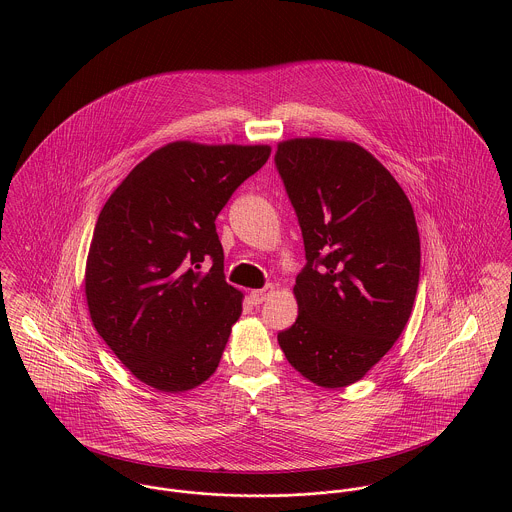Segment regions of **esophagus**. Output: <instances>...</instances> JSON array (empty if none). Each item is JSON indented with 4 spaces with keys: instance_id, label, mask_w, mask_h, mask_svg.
Returning a JSON list of instances; mask_svg holds the SVG:
<instances>
[{
    "instance_id": "1",
    "label": "esophagus",
    "mask_w": 512,
    "mask_h": 512,
    "mask_svg": "<svg viewBox=\"0 0 512 512\" xmlns=\"http://www.w3.org/2000/svg\"><path fill=\"white\" fill-rule=\"evenodd\" d=\"M276 292V288L274 286H266V288H262V290H254V292H250V299H252V303L254 305H260L262 301H266L272 293Z\"/></svg>"
}]
</instances>
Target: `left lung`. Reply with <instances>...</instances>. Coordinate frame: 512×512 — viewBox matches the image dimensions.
<instances>
[{"instance_id":"8db88e82","label":"left lung","mask_w":512,"mask_h":512,"mask_svg":"<svg viewBox=\"0 0 512 512\" xmlns=\"http://www.w3.org/2000/svg\"><path fill=\"white\" fill-rule=\"evenodd\" d=\"M276 165L303 234L288 363L323 388L361 380L402 335L420 282L414 209L390 171L345 140L293 138Z\"/></svg>"}]
</instances>
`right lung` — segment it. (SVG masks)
<instances>
[{"label":"right lung","instance_id":"1","mask_svg":"<svg viewBox=\"0 0 512 512\" xmlns=\"http://www.w3.org/2000/svg\"><path fill=\"white\" fill-rule=\"evenodd\" d=\"M270 151L171 142L140 161L98 215L84 270L90 319L159 392L193 390L219 366L244 295L224 280L215 219Z\"/></svg>","mask_w":512,"mask_h":512}]
</instances>
